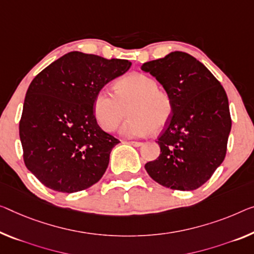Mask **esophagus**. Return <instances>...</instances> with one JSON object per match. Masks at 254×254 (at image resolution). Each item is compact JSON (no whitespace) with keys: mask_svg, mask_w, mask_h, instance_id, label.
<instances>
[{"mask_svg":"<svg viewBox=\"0 0 254 254\" xmlns=\"http://www.w3.org/2000/svg\"><path fill=\"white\" fill-rule=\"evenodd\" d=\"M128 144H130V145L135 146V147H139V146H142V144H143V143H140V142H135V140H129V142H128Z\"/></svg>","mask_w":254,"mask_h":254,"instance_id":"34e87169","label":"esophagus"}]
</instances>
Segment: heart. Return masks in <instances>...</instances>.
Listing matches in <instances>:
<instances>
[{"label": "heart", "instance_id": "1", "mask_svg": "<svg viewBox=\"0 0 254 254\" xmlns=\"http://www.w3.org/2000/svg\"><path fill=\"white\" fill-rule=\"evenodd\" d=\"M126 110L129 119L120 128L127 138L145 137L153 129L166 127L173 114V102L158 81L145 73L132 72L116 83V94L100 89L93 102V112L104 131H114L122 123Z\"/></svg>", "mask_w": 254, "mask_h": 254}]
</instances>
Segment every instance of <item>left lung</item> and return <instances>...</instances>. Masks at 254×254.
Here are the masks:
<instances>
[{
	"mask_svg": "<svg viewBox=\"0 0 254 254\" xmlns=\"http://www.w3.org/2000/svg\"><path fill=\"white\" fill-rule=\"evenodd\" d=\"M173 102L157 143L160 155L145 165L150 177L171 190H193L212 176L226 155L232 128L228 97L203 64L181 51L143 64Z\"/></svg>",
	"mask_w": 254,
	"mask_h": 254,
	"instance_id": "8db88e82",
	"label": "left lung"
}]
</instances>
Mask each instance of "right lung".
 <instances>
[{"mask_svg": "<svg viewBox=\"0 0 254 254\" xmlns=\"http://www.w3.org/2000/svg\"><path fill=\"white\" fill-rule=\"evenodd\" d=\"M131 62L72 51L38 73L27 89L19 135L23 161L43 185L75 193L96 184L119 139L101 129L96 93Z\"/></svg>", "mask_w": 254, "mask_h": 254, "instance_id": "add662e5", "label": "right lung"}]
</instances>
